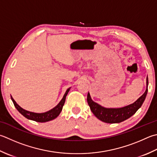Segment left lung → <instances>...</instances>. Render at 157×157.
I'll list each match as a JSON object with an SVG mask.
<instances>
[{"instance_id":"left-lung-1","label":"left lung","mask_w":157,"mask_h":157,"mask_svg":"<svg viewBox=\"0 0 157 157\" xmlns=\"http://www.w3.org/2000/svg\"><path fill=\"white\" fill-rule=\"evenodd\" d=\"M148 78H146V89L136 102L121 108H105L92 100L90 93H88L87 101L90 110L96 117L106 123H119L133 116L144 103L148 93Z\"/></svg>"}]
</instances>
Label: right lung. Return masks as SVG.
<instances>
[{
  "label": "right lung",
  "mask_w": 157,
  "mask_h": 157,
  "mask_svg": "<svg viewBox=\"0 0 157 157\" xmlns=\"http://www.w3.org/2000/svg\"><path fill=\"white\" fill-rule=\"evenodd\" d=\"M70 88H71L67 89L66 93L64 94L63 99H61L59 103H58L56 107H54L53 109L49 110V111L44 113H34V112L27 111V110H25L23 108H21V107L18 105L16 102H15V100L13 99V97L11 96V99L12 101H13L15 108H16L17 109V111L19 112L21 115H23L24 117L26 118L27 119L32 120V121H36V122H45L52 121V120L57 118L58 115L60 114V113L63 109V107L64 105V102H65L66 97L69 93Z\"/></svg>",
  "instance_id": "add662e5"
}]
</instances>
